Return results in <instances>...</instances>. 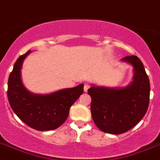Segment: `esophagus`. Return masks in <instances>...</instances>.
Here are the masks:
<instances>
[{"label":"esophagus","mask_w":160,"mask_h":160,"mask_svg":"<svg viewBox=\"0 0 160 160\" xmlns=\"http://www.w3.org/2000/svg\"><path fill=\"white\" fill-rule=\"evenodd\" d=\"M90 88V84L89 83H85L84 84V91H87V90Z\"/></svg>","instance_id":"1"}]
</instances>
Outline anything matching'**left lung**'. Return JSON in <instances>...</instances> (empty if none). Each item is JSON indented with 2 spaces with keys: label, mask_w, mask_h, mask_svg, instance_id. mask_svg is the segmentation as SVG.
Returning a JSON list of instances; mask_svg holds the SVG:
<instances>
[{
  "label": "left lung",
  "mask_w": 160,
  "mask_h": 160,
  "mask_svg": "<svg viewBox=\"0 0 160 160\" xmlns=\"http://www.w3.org/2000/svg\"><path fill=\"white\" fill-rule=\"evenodd\" d=\"M133 66V82L125 88L91 87V117L104 133L121 134L137 125L145 116L150 101V81L137 56L122 59Z\"/></svg>",
  "instance_id": "8db88e82"
}]
</instances>
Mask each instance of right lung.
I'll return each instance as SVG.
<instances>
[{
	"label": "right lung",
	"mask_w": 160,
	"mask_h": 160,
	"mask_svg": "<svg viewBox=\"0 0 160 160\" xmlns=\"http://www.w3.org/2000/svg\"><path fill=\"white\" fill-rule=\"evenodd\" d=\"M31 51L16 61L8 80L7 95L13 111L32 129L46 131L61 126L69 116V108L83 93V84L49 95L31 93L21 80L22 62Z\"/></svg>",
	"instance_id": "right-lung-1"
}]
</instances>
